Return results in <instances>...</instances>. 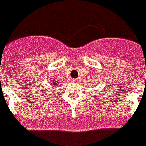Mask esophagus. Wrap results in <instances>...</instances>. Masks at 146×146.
I'll return each mask as SVG.
<instances>
[{
	"mask_svg": "<svg viewBox=\"0 0 146 146\" xmlns=\"http://www.w3.org/2000/svg\"><path fill=\"white\" fill-rule=\"evenodd\" d=\"M77 80H75V79H72V82H74V83H76L77 82Z\"/></svg>",
	"mask_w": 146,
	"mask_h": 146,
	"instance_id": "34e87169",
	"label": "esophagus"
}]
</instances>
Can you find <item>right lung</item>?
Wrapping results in <instances>:
<instances>
[{"instance_id":"add662e5","label":"right lung","mask_w":146,"mask_h":146,"mask_svg":"<svg viewBox=\"0 0 146 146\" xmlns=\"http://www.w3.org/2000/svg\"><path fill=\"white\" fill-rule=\"evenodd\" d=\"M57 86H58V84L56 83V82H55V79H51V88H52L51 90H53V91H54V90H55V88L57 87ZM47 94H50L51 93H50V92H48V93H47ZM49 94H48V96H49Z\"/></svg>"}]
</instances>
